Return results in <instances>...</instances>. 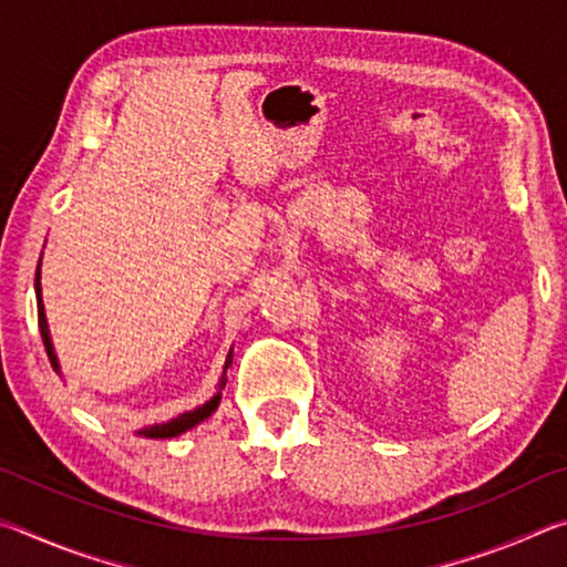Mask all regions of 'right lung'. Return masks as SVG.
Returning a JSON list of instances; mask_svg holds the SVG:
<instances>
[{"mask_svg":"<svg viewBox=\"0 0 567 567\" xmlns=\"http://www.w3.org/2000/svg\"><path fill=\"white\" fill-rule=\"evenodd\" d=\"M42 267V260H40ZM40 267H37V275H34V292H37V318H40V332H42V342H44V350H47V358H50L52 368L60 372V360H56V352H54V344H52V334H50V324H47V315H44V302H42V272ZM233 364V350H229L227 360H225V370H223V378H219V390L217 395L209 398L205 405H199L195 410H187L182 412V415L172 417L167 422H157V425H145L137 430V435L142 437H152V440H167V437H177L182 433H187L199 422L207 420L213 412L219 408V400H223V388L227 385V368Z\"/></svg>","mask_w":567,"mask_h":567,"instance_id":"add662e5","label":"right lung"}]
</instances>
